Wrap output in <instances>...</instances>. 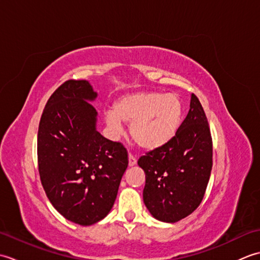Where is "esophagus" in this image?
Here are the masks:
<instances>
[{
  "instance_id": "obj_1",
  "label": "esophagus",
  "mask_w": 260,
  "mask_h": 260,
  "mask_svg": "<svg viewBox=\"0 0 260 260\" xmlns=\"http://www.w3.org/2000/svg\"><path fill=\"white\" fill-rule=\"evenodd\" d=\"M135 164H136V157L134 155H132V154H129V155H128V165H129V167H134Z\"/></svg>"
}]
</instances>
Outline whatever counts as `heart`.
Returning a JSON list of instances; mask_svg holds the SVG:
<instances>
[{
    "label": "heart",
    "mask_w": 260,
    "mask_h": 260,
    "mask_svg": "<svg viewBox=\"0 0 260 260\" xmlns=\"http://www.w3.org/2000/svg\"><path fill=\"white\" fill-rule=\"evenodd\" d=\"M183 104L181 99L157 91L133 92L119 97L113 105V113L105 114L110 133H121V123L129 124V135L142 150L154 151L173 139L180 128Z\"/></svg>",
    "instance_id": "heart-1"
}]
</instances>
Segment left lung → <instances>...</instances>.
<instances>
[{"label": "left lung", "mask_w": 260, "mask_h": 260, "mask_svg": "<svg viewBox=\"0 0 260 260\" xmlns=\"http://www.w3.org/2000/svg\"><path fill=\"white\" fill-rule=\"evenodd\" d=\"M137 163L146 179L143 200L154 218L176 222L200 206L212 169V139L194 93L189 113L173 139L141 156Z\"/></svg>", "instance_id": "obj_1"}]
</instances>
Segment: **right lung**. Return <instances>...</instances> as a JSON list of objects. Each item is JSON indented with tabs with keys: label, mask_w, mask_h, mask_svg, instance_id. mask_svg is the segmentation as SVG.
I'll list each match as a JSON object with an SVG mask.
<instances>
[{
	"label": "right lung",
	"mask_w": 260,
	"mask_h": 260,
	"mask_svg": "<svg viewBox=\"0 0 260 260\" xmlns=\"http://www.w3.org/2000/svg\"><path fill=\"white\" fill-rule=\"evenodd\" d=\"M96 97L89 81H64L48 99L38 131L43 189L60 214L80 225L109 213L128 165L124 145L96 129L97 112L88 103Z\"/></svg>",
	"instance_id": "1"
}]
</instances>
